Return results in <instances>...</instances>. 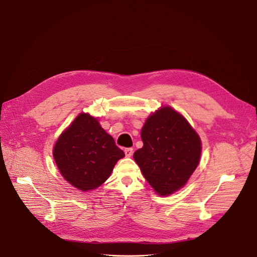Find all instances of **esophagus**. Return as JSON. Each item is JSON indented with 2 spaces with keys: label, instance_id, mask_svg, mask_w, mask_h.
I'll return each instance as SVG.
<instances>
[{
  "label": "esophagus",
  "instance_id": "34e87169",
  "mask_svg": "<svg viewBox=\"0 0 257 257\" xmlns=\"http://www.w3.org/2000/svg\"><path fill=\"white\" fill-rule=\"evenodd\" d=\"M124 153H125V156H126L127 158H130V157L132 156V154H133V149H131V148L125 149V150H124Z\"/></svg>",
  "mask_w": 257,
  "mask_h": 257
}]
</instances>
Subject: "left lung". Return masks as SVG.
Returning <instances> with one entry per match:
<instances>
[{"label":"left lung","instance_id":"obj_1","mask_svg":"<svg viewBox=\"0 0 257 257\" xmlns=\"http://www.w3.org/2000/svg\"><path fill=\"white\" fill-rule=\"evenodd\" d=\"M143 146L134 161L161 196L184 186L197 168L201 140L187 120L171 106L153 113L141 129Z\"/></svg>","mask_w":257,"mask_h":257}]
</instances>
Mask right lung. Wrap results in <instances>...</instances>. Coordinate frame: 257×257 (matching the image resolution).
Wrapping results in <instances>:
<instances>
[{"label": "right lung", "instance_id": "right-lung-1", "mask_svg": "<svg viewBox=\"0 0 257 257\" xmlns=\"http://www.w3.org/2000/svg\"><path fill=\"white\" fill-rule=\"evenodd\" d=\"M62 176L81 191L99 187L125 154L96 118L81 113L60 135L53 151Z\"/></svg>", "mask_w": 257, "mask_h": 257}]
</instances>
